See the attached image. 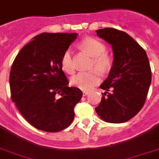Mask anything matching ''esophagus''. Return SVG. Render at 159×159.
Here are the masks:
<instances>
[{
	"label": "esophagus",
	"mask_w": 159,
	"mask_h": 159,
	"mask_svg": "<svg viewBox=\"0 0 159 159\" xmlns=\"http://www.w3.org/2000/svg\"><path fill=\"white\" fill-rule=\"evenodd\" d=\"M89 94V92H86V91H84V92H83V96H88Z\"/></svg>",
	"instance_id": "esophagus-1"
}]
</instances>
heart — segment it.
Returning <instances> with one entry per match:
<instances>
[{
	"mask_svg": "<svg viewBox=\"0 0 159 159\" xmlns=\"http://www.w3.org/2000/svg\"><path fill=\"white\" fill-rule=\"evenodd\" d=\"M80 47L83 51L93 57L91 68L96 69L77 73L70 79V84L82 90L89 91L100 83L101 77L98 72L105 73L110 69L112 66V59L110 56L105 53V45L97 39L85 38L81 41ZM61 67L65 72L68 74L74 72L75 66L70 50H66L63 52L61 58ZM96 69L99 70L98 72Z\"/></svg>",
	"mask_w": 159,
	"mask_h": 159,
	"instance_id": "heart-1",
	"label": "heart"
}]
</instances>
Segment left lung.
Returning <instances> with one entry per match:
<instances>
[{"instance_id": "1", "label": "left lung", "mask_w": 159, "mask_h": 159, "mask_svg": "<svg viewBox=\"0 0 159 159\" xmlns=\"http://www.w3.org/2000/svg\"><path fill=\"white\" fill-rule=\"evenodd\" d=\"M96 32L112 46L113 61L108 78L100 86L105 92L95 109L104 121L123 123L144 105L151 83L150 62L144 49L125 32L112 28Z\"/></svg>"}]
</instances>
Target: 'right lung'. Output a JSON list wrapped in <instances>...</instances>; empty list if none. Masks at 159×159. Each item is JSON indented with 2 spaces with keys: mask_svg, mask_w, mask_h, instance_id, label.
I'll use <instances>...</instances> for the list:
<instances>
[{
  "mask_svg": "<svg viewBox=\"0 0 159 159\" xmlns=\"http://www.w3.org/2000/svg\"><path fill=\"white\" fill-rule=\"evenodd\" d=\"M76 38V33H42L13 61L9 75L12 100L38 129L59 132L74 119V108L83 93L78 88L67 86L61 58Z\"/></svg>",
  "mask_w": 159,
  "mask_h": 159,
  "instance_id": "add662e5",
  "label": "right lung"
}]
</instances>
